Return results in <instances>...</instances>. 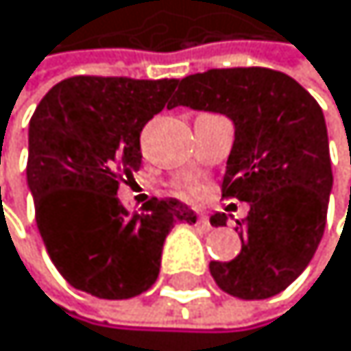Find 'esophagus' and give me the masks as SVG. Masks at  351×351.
Masks as SVG:
<instances>
[{"instance_id":"obj_1","label":"esophagus","mask_w":351,"mask_h":351,"mask_svg":"<svg viewBox=\"0 0 351 351\" xmlns=\"http://www.w3.org/2000/svg\"><path fill=\"white\" fill-rule=\"evenodd\" d=\"M196 226H198L200 230H204V232H208V230L213 228V226H210V219H208V215H204V213H200V215H198V219H196Z\"/></svg>"}]
</instances>
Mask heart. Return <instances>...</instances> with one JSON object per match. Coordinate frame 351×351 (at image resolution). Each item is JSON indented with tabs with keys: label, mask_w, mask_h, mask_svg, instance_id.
<instances>
[{
	"label": "heart",
	"mask_w": 351,
	"mask_h": 351,
	"mask_svg": "<svg viewBox=\"0 0 351 351\" xmlns=\"http://www.w3.org/2000/svg\"><path fill=\"white\" fill-rule=\"evenodd\" d=\"M191 191H196V189H191Z\"/></svg>",
	"instance_id": "b5f03b06"
}]
</instances>
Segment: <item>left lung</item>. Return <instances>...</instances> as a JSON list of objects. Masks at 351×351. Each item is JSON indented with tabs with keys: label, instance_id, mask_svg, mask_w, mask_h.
Here are the masks:
<instances>
[{
	"label": "left lung",
	"instance_id": "left-lung-1",
	"mask_svg": "<svg viewBox=\"0 0 351 351\" xmlns=\"http://www.w3.org/2000/svg\"><path fill=\"white\" fill-rule=\"evenodd\" d=\"M174 106L219 112L234 125L221 187L249 204V215L241 254L208 264L215 283L243 300L283 292L307 269L326 226L332 168L319 104L283 72L228 68L179 80ZM210 223L226 226V215Z\"/></svg>",
	"mask_w": 351,
	"mask_h": 351
}]
</instances>
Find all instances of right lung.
<instances>
[{"instance_id":"add662e5","label":"right lung","mask_w":351,"mask_h":351,"mask_svg":"<svg viewBox=\"0 0 351 351\" xmlns=\"http://www.w3.org/2000/svg\"><path fill=\"white\" fill-rule=\"evenodd\" d=\"M179 80L74 76L42 97L29 121L27 187L53 264L72 288L106 300L147 292L170 228L196 223L177 198L141 213L119 202V174L141 168V132Z\"/></svg>"}]
</instances>
